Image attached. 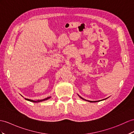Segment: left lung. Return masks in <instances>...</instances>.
Masks as SVG:
<instances>
[{
  "label": "left lung",
  "instance_id": "8db88e82",
  "mask_svg": "<svg viewBox=\"0 0 134 134\" xmlns=\"http://www.w3.org/2000/svg\"><path fill=\"white\" fill-rule=\"evenodd\" d=\"M78 96H79L80 97V98H81L82 99H83V100H86V101H88V102H99V101H101V100H105V99H106L107 98H105V99H102V100H97V101H91V100H86V99H83L82 97H81V96H80L79 95H78Z\"/></svg>",
  "mask_w": 134,
  "mask_h": 134
}]
</instances>
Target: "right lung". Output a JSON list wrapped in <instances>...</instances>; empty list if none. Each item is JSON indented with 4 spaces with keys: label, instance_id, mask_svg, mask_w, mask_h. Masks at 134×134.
<instances>
[{
    "label": "right lung",
    "instance_id": "1",
    "mask_svg": "<svg viewBox=\"0 0 134 134\" xmlns=\"http://www.w3.org/2000/svg\"><path fill=\"white\" fill-rule=\"evenodd\" d=\"M51 98V97H48L46 98H44V99H39V100H31V99H27V98H25V100H27L28 101H30V102H34V103H38V102H42V101H44V100H46L48 99H49Z\"/></svg>",
    "mask_w": 134,
    "mask_h": 134
}]
</instances>
